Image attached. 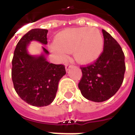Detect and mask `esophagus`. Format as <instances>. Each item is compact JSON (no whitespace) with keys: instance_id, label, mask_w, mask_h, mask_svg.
<instances>
[{"instance_id":"34e87169","label":"esophagus","mask_w":135,"mask_h":135,"mask_svg":"<svg viewBox=\"0 0 135 135\" xmlns=\"http://www.w3.org/2000/svg\"><path fill=\"white\" fill-rule=\"evenodd\" d=\"M71 67H72V66H71V65H69V64L66 65V71H68L69 70V69H71Z\"/></svg>"}]
</instances>
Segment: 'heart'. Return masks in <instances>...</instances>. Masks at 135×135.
I'll list each match as a JSON object with an SVG mask.
<instances>
[{"mask_svg":"<svg viewBox=\"0 0 135 135\" xmlns=\"http://www.w3.org/2000/svg\"><path fill=\"white\" fill-rule=\"evenodd\" d=\"M103 45V36L95 28H71L56 36L52 50L61 61H65L69 53L73 52L77 63L88 64L99 58Z\"/></svg>","mask_w":135,"mask_h":135,"instance_id":"heart-1","label":"heart"}]
</instances>
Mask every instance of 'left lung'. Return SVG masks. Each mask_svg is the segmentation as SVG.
Returning <instances> with one entry per match:
<instances>
[{
    "label": "left lung",
    "mask_w": 135,
    "mask_h": 135,
    "mask_svg": "<svg viewBox=\"0 0 135 135\" xmlns=\"http://www.w3.org/2000/svg\"><path fill=\"white\" fill-rule=\"evenodd\" d=\"M103 52L96 61L81 67L82 77L78 87L86 99L103 102L113 96L121 87L126 67L124 54L119 44L103 30Z\"/></svg>",
    "instance_id": "obj_1"
}]
</instances>
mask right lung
<instances>
[{"mask_svg":"<svg viewBox=\"0 0 135 135\" xmlns=\"http://www.w3.org/2000/svg\"><path fill=\"white\" fill-rule=\"evenodd\" d=\"M48 31L33 29L22 37L13 53L11 76L13 87L21 98L28 104L42 107L50 105L55 99L60 79L66 74L64 65L50 64L46 56L49 54L42 46L40 55L28 51L31 42L47 45Z\"/></svg>","mask_w":135,"mask_h":135,"instance_id":"add662e5","label":"right lung"}]
</instances>
